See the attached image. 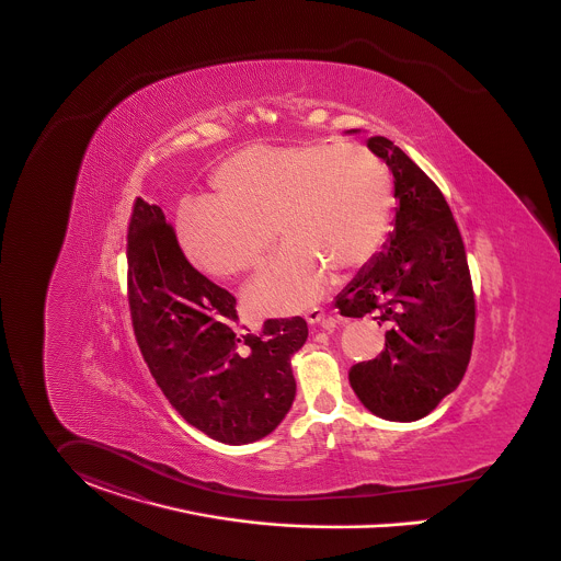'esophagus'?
<instances>
[{
  "label": "esophagus",
  "mask_w": 561,
  "mask_h": 561,
  "mask_svg": "<svg viewBox=\"0 0 561 561\" xmlns=\"http://www.w3.org/2000/svg\"><path fill=\"white\" fill-rule=\"evenodd\" d=\"M304 319H306L308 325H317V323H321V321L325 319V310H323V308H310V310L304 314Z\"/></svg>",
  "instance_id": "obj_1"
}]
</instances>
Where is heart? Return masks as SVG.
Returning <instances> with one entry per match:
<instances>
[{
    "mask_svg": "<svg viewBox=\"0 0 561 561\" xmlns=\"http://www.w3.org/2000/svg\"><path fill=\"white\" fill-rule=\"evenodd\" d=\"M217 195L185 204L179 233L188 257L215 276H233L280 251L247 289L257 314H294L321 298L332 267L348 272L382 247L393 210L385 161L362 145L332 140L251 147L221 163Z\"/></svg>",
    "mask_w": 561,
    "mask_h": 561,
    "instance_id": "heart-1",
    "label": "heart"
}]
</instances>
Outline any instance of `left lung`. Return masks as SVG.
<instances>
[{
	"mask_svg": "<svg viewBox=\"0 0 561 561\" xmlns=\"http://www.w3.org/2000/svg\"><path fill=\"white\" fill-rule=\"evenodd\" d=\"M368 149L393 174L396 224L387 249L334 306L344 317L374 314L389 328L382 353L353 366L348 382L373 414L409 423L461 382L474 340V294L463 240L440 188L391 140L374 136Z\"/></svg>",
	"mask_w": 561,
	"mask_h": 561,
	"instance_id": "left-lung-1",
	"label": "left lung"
}]
</instances>
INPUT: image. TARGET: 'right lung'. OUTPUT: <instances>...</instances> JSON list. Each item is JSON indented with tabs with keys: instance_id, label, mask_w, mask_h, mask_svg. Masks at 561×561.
Returning a JSON list of instances; mask_svg holds the SVG:
<instances>
[{
	"instance_id": "1",
	"label": "right lung",
	"mask_w": 561,
	"mask_h": 561,
	"mask_svg": "<svg viewBox=\"0 0 561 561\" xmlns=\"http://www.w3.org/2000/svg\"><path fill=\"white\" fill-rule=\"evenodd\" d=\"M127 267L134 334L170 404L224 445L270 436L296 400L291 357L308 337L306 321L267 319L257 334L238 332L236 298L187 262L161 208L142 197Z\"/></svg>"
}]
</instances>
